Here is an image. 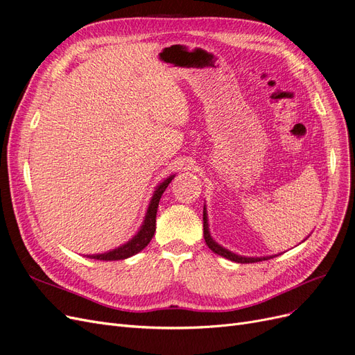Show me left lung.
I'll return each mask as SVG.
<instances>
[{"label": "left lung", "instance_id": "obj_1", "mask_svg": "<svg viewBox=\"0 0 355 355\" xmlns=\"http://www.w3.org/2000/svg\"><path fill=\"white\" fill-rule=\"evenodd\" d=\"M202 228H204V240H206V244L209 245V249L214 253H218L219 256L227 257V259L232 262H239V263H253V262H261L271 259L272 256H263V257H247V256H240L230 252L228 249H225L220 244H218L211 239L210 231H209V219H207V210H206V204H204V210H202Z\"/></svg>", "mask_w": 355, "mask_h": 355}]
</instances>
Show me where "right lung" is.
Listing matches in <instances>:
<instances>
[{"label": "right lung", "mask_w": 355, "mask_h": 355, "mask_svg": "<svg viewBox=\"0 0 355 355\" xmlns=\"http://www.w3.org/2000/svg\"><path fill=\"white\" fill-rule=\"evenodd\" d=\"M173 178H175V175H170L167 179H164L155 188L153 198H151V201H149L148 210L145 213V219H144L142 227L139 228L136 235H133V237L127 243H124L120 247H116V249H114V250H110L106 253H99V254H87V257H90V259H98V261H120V259H127V257H130L141 250H144L145 247L149 244V241H151L154 237L155 218H157V209H158L159 198H161V196H163V192L166 191V188L168 187V184Z\"/></svg>", "instance_id": "add662e5"}]
</instances>
